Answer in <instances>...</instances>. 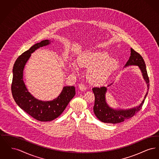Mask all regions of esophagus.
Here are the masks:
<instances>
[{"instance_id": "esophagus-1", "label": "esophagus", "mask_w": 159, "mask_h": 159, "mask_svg": "<svg viewBox=\"0 0 159 159\" xmlns=\"http://www.w3.org/2000/svg\"><path fill=\"white\" fill-rule=\"evenodd\" d=\"M79 89L80 90V91H85L86 89V86L83 84V83H80L79 84Z\"/></svg>"}]
</instances>
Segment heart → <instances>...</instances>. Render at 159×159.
Listing matches in <instances>:
<instances>
[{
  "label": "heart",
  "mask_w": 159,
  "mask_h": 159,
  "mask_svg": "<svg viewBox=\"0 0 159 159\" xmlns=\"http://www.w3.org/2000/svg\"><path fill=\"white\" fill-rule=\"evenodd\" d=\"M79 64L89 69L88 77L90 82L101 84L106 82L116 68L117 62L104 52H87L80 57ZM72 67L76 69L74 66Z\"/></svg>",
  "instance_id": "heart-1"
}]
</instances>
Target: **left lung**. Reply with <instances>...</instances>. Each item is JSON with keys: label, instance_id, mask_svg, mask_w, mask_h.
<instances>
[{"label": "left lung", "instance_id": "obj_1", "mask_svg": "<svg viewBox=\"0 0 159 159\" xmlns=\"http://www.w3.org/2000/svg\"><path fill=\"white\" fill-rule=\"evenodd\" d=\"M130 56L126 62L125 67L129 66H138L140 68L145 81L147 84L148 90L149 89V77L148 76L146 66L142 56L132 48L130 49ZM110 84V85H111ZM108 85V86H110ZM107 88L95 87L92 91L95 95V104L93 106V112L100 121L107 123H119L132 117L137 113L143 106L144 101L148 94V91L145 95L141 104L136 107L128 110H115L110 107L106 102V93Z\"/></svg>", "mask_w": 159, "mask_h": 159}]
</instances>
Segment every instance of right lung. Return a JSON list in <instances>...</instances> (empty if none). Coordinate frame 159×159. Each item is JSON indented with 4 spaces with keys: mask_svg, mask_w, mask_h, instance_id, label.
Returning a JSON list of instances; mask_svg holds the SVG:
<instances>
[{
    "mask_svg": "<svg viewBox=\"0 0 159 159\" xmlns=\"http://www.w3.org/2000/svg\"><path fill=\"white\" fill-rule=\"evenodd\" d=\"M49 43V40H45L32 46L16 59L12 70L11 91L16 104L34 119L41 121H52L60 116L76 94L73 86H64L57 98L43 101L35 98L26 88L23 81V70L31 53Z\"/></svg>",
    "mask_w": 159,
    "mask_h": 159,
    "instance_id": "obj_1",
    "label": "right lung"
}]
</instances>
